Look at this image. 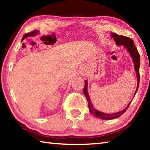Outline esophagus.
Wrapping results in <instances>:
<instances>
[{"label": "esophagus", "instance_id": "1", "mask_svg": "<svg viewBox=\"0 0 150 150\" xmlns=\"http://www.w3.org/2000/svg\"><path fill=\"white\" fill-rule=\"evenodd\" d=\"M81 74L83 75H85V74H86V71H85V70H82L81 71Z\"/></svg>", "mask_w": 150, "mask_h": 150}]
</instances>
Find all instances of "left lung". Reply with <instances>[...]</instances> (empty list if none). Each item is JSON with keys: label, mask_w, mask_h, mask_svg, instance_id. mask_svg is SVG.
<instances>
[{"label": "left lung", "mask_w": 150, "mask_h": 150, "mask_svg": "<svg viewBox=\"0 0 150 150\" xmlns=\"http://www.w3.org/2000/svg\"><path fill=\"white\" fill-rule=\"evenodd\" d=\"M111 36L113 38L114 41H115L116 44L117 45H123L125 47V49L127 50V51L129 52L130 55L132 56L133 61H134V68L135 70L136 71V75H137V89L135 92V95L137 91V89H138L139 87V65H140V57L139 54L137 51V49L136 47L135 46L134 42L132 39H131L130 38L127 37H124L122 36V35H120L116 34V33H111ZM83 93L85 96L86 97L87 100L88 102V107H89V109L91 112V114H93L95 117H97L99 119H101V120H113L115 118H117L123 115L125 111H127V109L129 108L130 105V103L128 104V105L124 109H123L122 111H119V112L112 113V114H108V113H104L100 112L99 111L96 110V109L93 108V106L92 105L91 103V101H90V98L89 96V94H88L87 91V80L85 81V87L83 89Z\"/></svg>", "instance_id": "8db88e82"}]
</instances>
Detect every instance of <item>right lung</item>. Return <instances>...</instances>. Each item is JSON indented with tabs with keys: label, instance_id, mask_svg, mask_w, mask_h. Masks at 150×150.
I'll use <instances>...</instances> for the list:
<instances>
[{
	"label": "right lung",
	"instance_id": "1",
	"mask_svg": "<svg viewBox=\"0 0 150 150\" xmlns=\"http://www.w3.org/2000/svg\"><path fill=\"white\" fill-rule=\"evenodd\" d=\"M37 31H33V32H31V33H27V34H25V35H24L23 36V39H22V41H23L24 39H25L26 37H30V36H33V35H34L35 34H37Z\"/></svg>",
	"mask_w": 150,
	"mask_h": 150
}]
</instances>
